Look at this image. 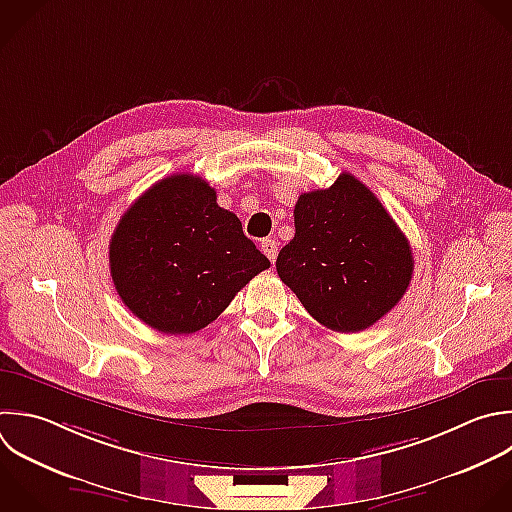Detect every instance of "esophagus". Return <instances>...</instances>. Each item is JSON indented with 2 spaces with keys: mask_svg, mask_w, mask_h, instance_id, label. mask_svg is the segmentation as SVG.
I'll return each mask as SVG.
<instances>
[{
  "mask_svg": "<svg viewBox=\"0 0 512 512\" xmlns=\"http://www.w3.org/2000/svg\"><path fill=\"white\" fill-rule=\"evenodd\" d=\"M260 248H262V252L270 258V262L274 264V262H276V256H278V244H276V240L266 238V240H262Z\"/></svg>",
  "mask_w": 512,
  "mask_h": 512,
  "instance_id": "esophagus-1",
  "label": "esophagus"
}]
</instances>
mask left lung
<instances>
[{
  "label": "left lung",
  "mask_w": 512,
  "mask_h": 512,
  "mask_svg": "<svg viewBox=\"0 0 512 512\" xmlns=\"http://www.w3.org/2000/svg\"><path fill=\"white\" fill-rule=\"evenodd\" d=\"M294 238L276 270L312 318L334 332H360L408 290L414 258L380 200L342 172L326 190L300 194Z\"/></svg>",
  "instance_id": "obj_1"
}]
</instances>
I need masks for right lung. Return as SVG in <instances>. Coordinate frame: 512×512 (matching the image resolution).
I'll list each match as a JSON object with an SVG mask.
<instances>
[{
  "label": "right lung",
  "mask_w": 512,
  "mask_h": 512,
  "mask_svg": "<svg viewBox=\"0 0 512 512\" xmlns=\"http://www.w3.org/2000/svg\"><path fill=\"white\" fill-rule=\"evenodd\" d=\"M270 260L216 202L200 176L156 182L120 218L110 274L122 302L164 334H192L216 320Z\"/></svg>",
  "instance_id": "obj_1"
}]
</instances>
